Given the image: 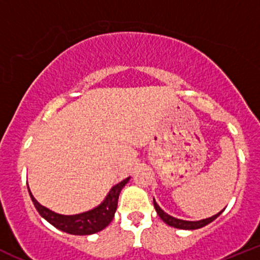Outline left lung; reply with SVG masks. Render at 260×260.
Returning a JSON list of instances; mask_svg holds the SVG:
<instances>
[{
  "label": "left lung",
  "instance_id": "left-lung-1",
  "mask_svg": "<svg viewBox=\"0 0 260 260\" xmlns=\"http://www.w3.org/2000/svg\"><path fill=\"white\" fill-rule=\"evenodd\" d=\"M153 206H155V210H156V212H157L158 217H160L164 222L168 223V225L171 226V228L181 229V230H197V229H201V228H203V226L211 223L213 220H216V218H217L218 216L222 213V211H221V212H218L217 215L212 216V217L206 218V220H201V221H184V220H179V218L173 217V216H170V215H168L166 212H164V211L158 207L157 203L155 202V200H153Z\"/></svg>",
  "mask_w": 260,
  "mask_h": 260
}]
</instances>
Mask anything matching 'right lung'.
Here are the masks:
<instances>
[{
	"instance_id": "add662e5",
	"label": "right lung",
	"mask_w": 260,
	"mask_h": 260,
	"mask_svg": "<svg viewBox=\"0 0 260 260\" xmlns=\"http://www.w3.org/2000/svg\"><path fill=\"white\" fill-rule=\"evenodd\" d=\"M128 180H129V178L124 179L117 185L113 186L104 202L98 206L96 208L74 216L58 215V213L52 212L48 208L43 207L40 203H38V201L32 197L30 190L29 194L39 215L43 218H45L50 225L57 228L58 230L71 234V235H91V234L102 231L103 229H105L112 222L115 211H117L119 193L123 186L128 183ZM27 189H29V186H27Z\"/></svg>"
}]
</instances>
